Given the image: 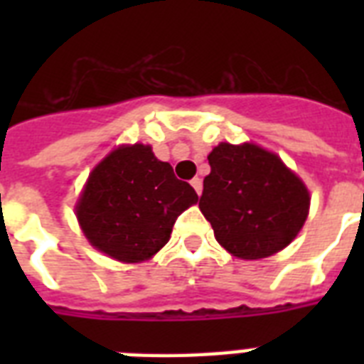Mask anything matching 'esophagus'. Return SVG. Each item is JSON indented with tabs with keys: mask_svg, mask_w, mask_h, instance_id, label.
Instances as JSON below:
<instances>
[{
	"mask_svg": "<svg viewBox=\"0 0 364 364\" xmlns=\"http://www.w3.org/2000/svg\"><path fill=\"white\" fill-rule=\"evenodd\" d=\"M191 185H193L196 193H202V179H200V177H194L193 181H191Z\"/></svg>",
	"mask_w": 364,
	"mask_h": 364,
	"instance_id": "34e87169",
	"label": "esophagus"
}]
</instances>
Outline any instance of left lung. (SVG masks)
<instances>
[{
	"label": "left lung",
	"mask_w": 364,
	"mask_h": 364,
	"mask_svg": "<svg viewBox=\"0 0 364 364\" xmlns=\"http://www.w3.org/2000/svg\"><path fill=\"white\" fill-rule=\"evenodd\" d=\"M208 160L211 171L198 205L228 253L264 259L296 238L310 193L277 154L253 143H219Z\"/></svg>",
	"instance_id": "obj_1"
}]
</instances>
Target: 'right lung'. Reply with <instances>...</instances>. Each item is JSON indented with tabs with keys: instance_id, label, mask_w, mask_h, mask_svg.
<instances>
[{
	"instance_id": "1",
	"label": "right lung",
	"mask_w": 364,
	"mask_h": 364,
	"mask_svg": "<svg viewBox=\"0 0 364 364\" xmlns=\"http://www.w3.org/2000/svg\"><path fill=\"white\" fill-rule=\"evenodd\" d=\"M198 202L187 181L149 145H122L88 176L77 219L94 247L121 262L151 259L170 240L173 223Z\"/></svg>"
}]
</instances>
